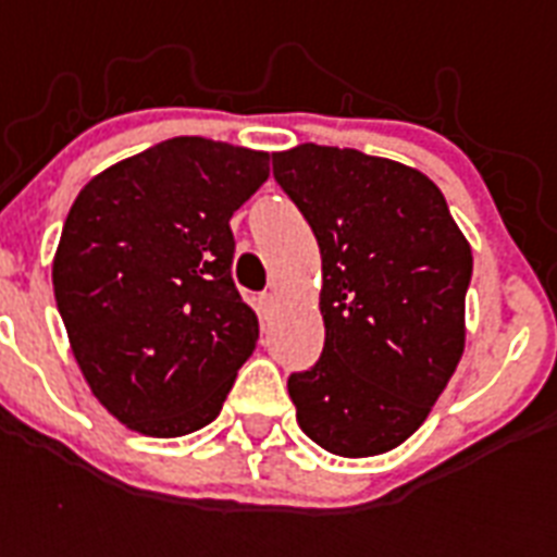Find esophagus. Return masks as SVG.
<instances>
[{
  "instance_id": "esophagus-1",
  "label": "esophagus",
  "mask_w": 557,
  "mask_h": 557,
  "mask_svg": "<svg viewBox=\"0 0 557 557\" xmlns=\"http://www.w3.org/2000/svg\"><path fill=\"white\" fill-rule=\"evenodd\" d=\"M257 309H260L262 318H271V314L277 312V297H274V295H260V297H257Z\"/></svg>"
}]
</instances>
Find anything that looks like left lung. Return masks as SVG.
<instances>
[{
	"label": "left lung",
	"instance_id": "8db88e82",
	"mask_svg": "<svg viewBox=\"0 0 557 557\" xmlns=\"http://www.w3.org/2000/svg\"><path fill=\"white\" fill-rule=\"evenodd\" d=\"M271 161L321 248L326 341L312 370L288 375L297 424L338 457L393 450L462 358L471 245L407 164L318 144Z\"/></svg>",
	"mask_w": 557,
	"mask_h": 557
}]
</instances>
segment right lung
I'll return each instance as SVG.
<instances>
[{"mask_svg":"<svg viewBox=\"0 0 557 557\" xmlns=\"http://www.w3.org/2000/svg\"><path fill=\"white\" fill-rule=\"evenodd\" d=\"M269 178V152L170 138L83 187L57 245L54 300L100 405L173 440L219 416L260 338L231 277V216Z\"/></svg>","mask_w":557,"mask_h":557,"instance_id":"1","label":"right lung"}]
</instances>
